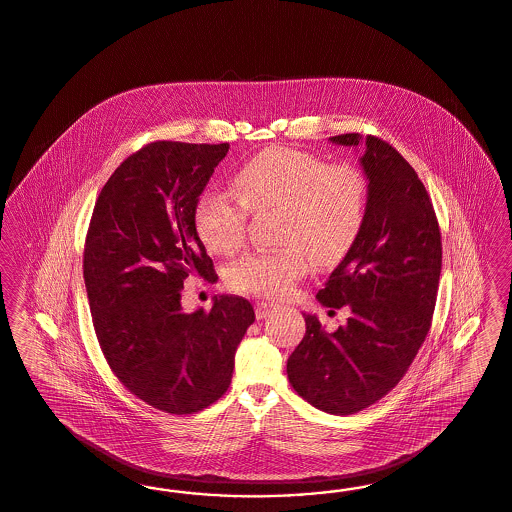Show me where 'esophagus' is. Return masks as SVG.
<instances>
[{
    "instance_id": "obj_1",
    "label": "esophagus",
    "mask_w": 512,
    "mask_h": 512,
    "mask_svg": "<svg viewBox=\"0 0 512 512\" xmlns=\"http://www.w3.org/2000/svg\"><path fill=\"white\" fill-rule=\"evenodd\" d=\"M276 310H278V306L272 304V302H266V300H259L255 304V316H257V319H266L268 316H272Z\"/></svg>"
}]
</instances>
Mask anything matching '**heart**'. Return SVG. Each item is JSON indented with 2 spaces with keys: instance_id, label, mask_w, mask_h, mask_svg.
I'll use <instances>...</instances> for the list:
<instances>
[{
  "instance_id": "obj_1",
  "label": "heart",
  "mask_w": 512,
  "mask_h": 512,
  "mask_svg": "<svg viewBox=\"0 0 512 512\" xmlns=\"http://www.w3.org/2000/svg\"><path fill=\"white\" fill-rule=\"evenodd\" d=\"M236 195L208 187L194 206V227L215 253L230 255L246 240L249 212L278 210L276 249L249 251L225 272L232 291L282 299L318 265H335L352 249L367 210V181L350 164L274 147L247 160L234 176Z\"/></svg>"
}]
</instances>
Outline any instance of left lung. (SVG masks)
<instances>
[{"label": "left lung", "instance_id": "left-lung-1", "mask_svg": "<svg viewBox=\"0 0 512 512\" xmlns=\"http://www.w3.org/2000/svg\"><path fill=\"white\" fill-rule=\"evenodd\" d=\"M329 140L348 147L365 141V221L318 293L323 306H348L352 316L327 333L316 316L304 314L306 335L287 359V376L310 405L346 416L388 395L422 348L437 302L442 244L431 198L397 149L376 136Z\"/></svg>", "mask_w": 512, "mask_h": 512}]
</instances>
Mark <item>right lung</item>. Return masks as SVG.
Instances as JSON below:
<instances>
[{
  "label": "right lung",
  "instance_id": "right-lung-1",
  "mask_svg": "<svg viewBox=\"0 0 512 512\" xmlns=\"http://www.w3.org/2000/svg\"><path fill=\"white\" fill-rule=\"evenodd\" d=\"M229 143L153 141L107 179L90 219L83 278L107 365L124 388L168 414H193L230 386L234 353L255 321L249 300L181 310L189 276L215 282L194 206Z\"/></svg>",
  "mask_w": 512,
  "mask_h": 512
}]
</instances>
